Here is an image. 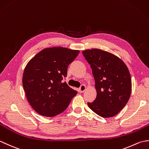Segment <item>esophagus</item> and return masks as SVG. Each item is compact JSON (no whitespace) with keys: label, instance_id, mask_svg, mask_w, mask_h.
<instances>
[{"label":"esophagus","instance_id":"obj_1","mask_svg":"<svg viewBox=\"0 0 149 149\" xmlns=\"http://www.w3.org/2000/svg\"><path fill=\"white\" fill-rule=\"evenodd\" d=\"M86 86H85L84 84H83V85H81V87L79 88V90L80 93H83L85 90H86Z\"/></svg>","mask_w":149,"mask_h":149}]
</instances>
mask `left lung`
<instances>
[{"instance_id": "8db88e82", "label": "left lung", "mask_w": 149, "mask_h": 149, "mask_svg": "<svg viewBox=\"0 0 149 149\" xmlns=\"http://www.w3.org/2000/svg\"><path fill=\"white\" fill-rule=\"evenodd\" d=\"M83 54L90 65L95 79L97 97L88 105L104 118L115 116L127 103L132 83L129 69L113 54L98 49H88Z\"/></svg>"}]
</instances>
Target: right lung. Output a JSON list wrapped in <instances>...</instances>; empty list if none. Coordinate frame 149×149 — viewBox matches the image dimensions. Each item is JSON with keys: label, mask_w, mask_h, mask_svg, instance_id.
I'll use <instances>...</instances> for the list:
<instances>
[{"label": "right lung", "mask_w": 149, "mask_h": 149, "mask_svg": "<svg viewBox=\"0 0 149 149\" xmlns=\"http://www.w3.org/2000/svg\"><path fill=\"white\" fill-rule=\"evenodd\" d=\"M79 50L64 47L44 49L27 63L22 84L27 99L40 115L52 117L67 108L77 91L63 79L67 75L68 65Z\"/></svg>", "instance_id": "1"}]
</instances>
